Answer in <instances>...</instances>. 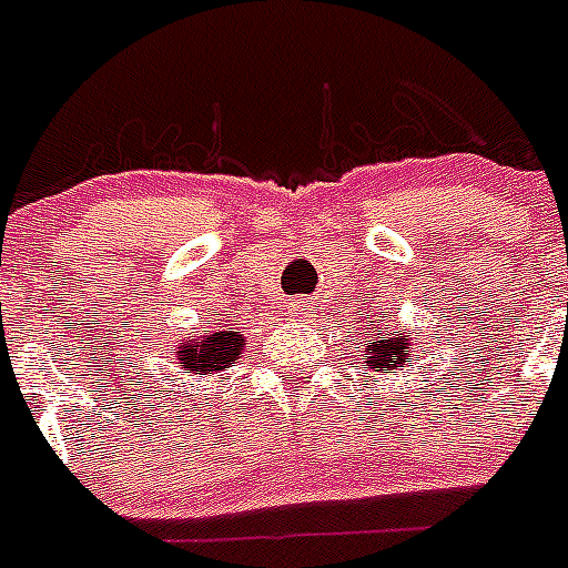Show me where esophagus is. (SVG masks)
Wrapping results in <instances>:
<instances>
[{
  "instance_id": "34e87169",
  "label": "esophagus",
  "mask_w": 568,
  "mask_h": 568,
  "mask_svg": "<svg viewBox=\"0 0 568 568\" xmlns=\"http://www.w3.org/2000/svg\"><path fill=\"white\" fill-rule=\"evenodd\" d=\"M307 311H311V307H307L305 302H302V298H296V302L290 305V313H293V316H305Z\"/></svg>"
}]
</instances>
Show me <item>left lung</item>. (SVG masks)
<instances>
[{
    "mask_svg": "<svg viewBox=\"0 0 568 568\" xmlns=\"http://www.w3.org/2000/svg\"><path fill=\"white\" fill-rule=\"evenodd\" d=\"M363 334H366L363 337L366 357H361V361L366 372H393L410 363V348L416 346V339L405 328L384 331V320H381L378 331L363 328Z\"/></svg>",
    "mask_w": 568,
    "mask_h": 568,
    "instance_id": "obj_1",
    "label": "left lung"
}]
</instances>
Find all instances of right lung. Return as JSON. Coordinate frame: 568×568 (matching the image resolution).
<instances>
[{
  "mask_svg": "<svg viewBox=\"0 0 568 568\" xmlns=\"http://www.w3.org/2000/svg\"><path fill=\"white\" fill-rule=\"evenodd\" d=\"M246 348V339L240 331H229L225 325H216V331L205 334L199 339H184L175 352L181 369L205 378V375H216V372L229 369L231 363L240 361Z\"/></svg>",
  "mask_w": 568,
  "mask_h": 568,
  "instance_id": "obj_1",
  "label": "right lung"
}]
</instances>
